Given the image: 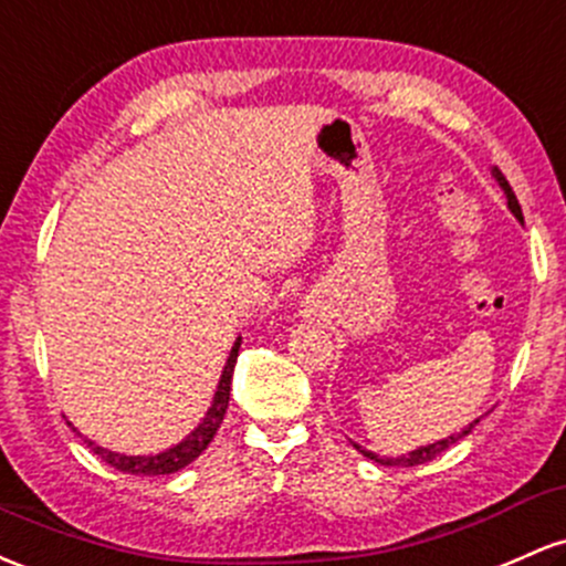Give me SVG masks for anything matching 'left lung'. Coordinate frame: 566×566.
Instances as JSON below:
<instances>
[{
    "label": "left lung",
    "instance_id": "1",
    "mask_svg": "<svg viewBox=\"0 0 566 566\" xmlns=\"http://www.w3.org/2000/svg\"><path fill=\"white\" fill-rule=\"evenodd\" d=\"M492 174H494L496 182H500V188L505 190V196H507V207H511V212H513L515 217H518L521 222H524V214H521V207H518V198H515V192H513L511 185H507V179L502 177V171L496 169V166L492 169ZM475 424H478V419L473 421V424L464 427L462 432L449 434V438L438 440V443L421 446V449H416V451H411V454H402V457H378V454H374V451H365L363 446H357V443H354V449H357L359 454H363V457L374 459V462H378V464H387V468H413V464H424V462H430V459H434V457L443 454V451H446V449H451V446H454L457 440H462L464 434H470V430H473Z\"/></svg>",
    "mask_w": 566,
    "mask_h": 566
}]
</instances>
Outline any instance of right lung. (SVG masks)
<instances>
[{
	"label": "right lung",
	"instance_id": "add662e5",
	"mask_svg": "<svg viewBox=\"0 0 566 566\" xmlns=\"http://www.w3.org/2000/svg\"><path fill=\"white\" fill-rule=\"evenodd\" d=\"M239 346H241V338H235L231 357H228L226 368H222L220 384H217L212 406H209V411H207V416H203L201 424H198L196 430H192L188 438L182 440V443H177L174 449L160 451V454H155V457H126V454H115V451L102 449V446H96L93 440H85V443L91 446L93 454L102 457L109 468L120 470V473L169 475V473H177V470L188 468L192 459L201 457V451L212 443L217 430H220L222 419H226L228 400H231V378H233V368H235V357H239Z\"/></svg>",
	"mask_w": 566,
	"mask_h": 566
}]
</instances>
